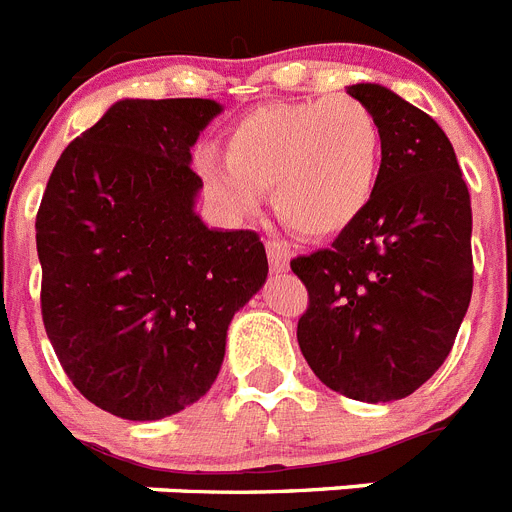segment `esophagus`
Here are the masks:
<instances>
[{"label": "esophagus", "mask_w": 512, "mask_h": 512, "mask_svg": "<svg viewBox=\"0 0 512 512\" xmlns=\"http://www.w3.org/2000/svg\"><path fill=\"white\" fill-rule=\"evenodd\" d=\"M265 249H268V260H270V270L273 273H286L289 270V249L283 247L281 242H276V239H268L265 242Z\"/></svg>", "instance_id": "1"}]
</instances>
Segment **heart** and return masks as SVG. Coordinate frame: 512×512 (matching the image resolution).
<instances>
[{
    "mask_svg": "<svg viewBox=\"0 0 512 512\" xmlns=\"http://www.w3.org/2000/svg\"><path fill=\"white\" fill-rule=\"evenodd\" d=\"M382 127L351 96L265 106L236 122L226 161L200 158L208 195L242 216L270 192L278 221L304 239L346 231L375 197Z\"/></svg>",
    "mask_w": 512,
    "mask_h": 512,
    "instance_id": "1",
    "label": "heart"
}]
</instances>
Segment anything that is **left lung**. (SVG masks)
Masks as SVG:
<instances>
[{
  "instance_id": "obj_1",
  "label": "left lung",
  "mask_w": 512,
  "mask_h": 512,
  "mask_svg": "<svg viewBox=\"0 0 512 512\" xmlns=\"http://www.w3.org/2000/svg\"><path fill=\"white\" fill-rule=\"evenodd\" d=\"M349 96L382 127L380 179L333 247L291 260L309 291L296 341L330 390L388 403L435 375L466 317L471 197L429 114L377 83L349 85Z\"/></svg>"
}]
</instances>
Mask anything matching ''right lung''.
I'll return each instance as SVG.
<instances>
[{"mask_svg":"<svg viewBox=\"0 0 512 512\" xmlns=\"http://www.w3.org/2000/svg\"><path fill=\"white\" fill-rule=\"evenodd\" d=\"M210 98H124L75 137L36 216L41 315L59 364L98 409L156 422L216 382L231 317L263 289L255 231L208 229L190 148Z\"/></svg>","mask_w":512,"mask_h":512,"instance_id":"add662e5","label":"right lung"}]
</instances>
